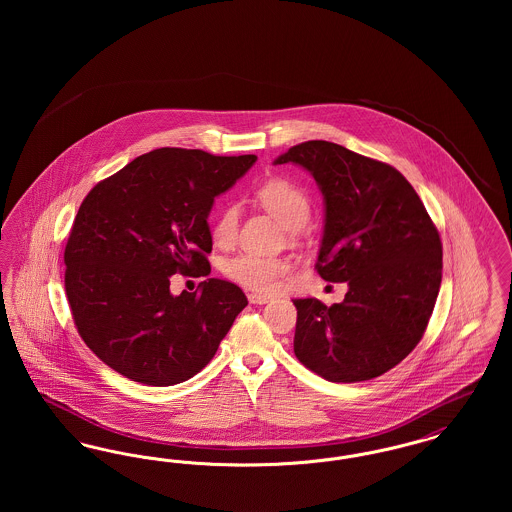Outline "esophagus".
Instances as JSON below:
<instances>
[{
	"mask_svg": "<svg viewBox=\"0 0 512 512\" xmlns=\"http://www.w3.org/2000/svg\"><path fill=\"white\" fill-rule=\"evenodd\" d=\"M247 299H249V303H253V305H265V303L270 301L268 295H261V293H249Z\"/></svg>",
	"mask_w": 512,
	"mask_h": 512,
	"instance_id": "1",
	"label": "esophagus"
}]
</instances>
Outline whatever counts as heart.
Returning <instances> with one entry per match:
<instances>
[{
	"label": "heart",
	"instance_id": "obj_1",
	"mask_svg": "<svg viewBox=\"0 0 512 512\" xmlns=\"http://www.w3.org/2000/svg\"><path fill=\"white\" fill-rule=\"evenodd\" d=\"M257 201L284 226L297 230L311 217V201L307 194L286 178H270L257 190ZM240 209L236 203H226L213 220L211 236L220 247L234 244L238 236ZM293 265L282 257H265L255 253H240L228 259L222 272L236 284L259 293L276 292L292 274Z\"/></svg>",
	"mask_w": 512,
	"mask_h": 512
}]
</instances>
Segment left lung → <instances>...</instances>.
Returning <instances> with one entry per match:
<instances>
[{
	"instance_id": "left-lung-1",
	"label": "left lung",
	"mask_w": 512,
	"mask_h": 512,
	"mask_svg": "<svg viewBox=\"0 0 512 512\" xmlns=\"http://www.w3.org/2000/svg\"><path fill=\"white\" fill-rule=\"evenodd\" d=\"M311 172L326 201L315 268L326 282H347L341 303L293 299V351L328 382L382 376L422 340L443 268L438 228L409 180L388 163L311 140L276 165Z\"/></svg>"
}]
</instances>
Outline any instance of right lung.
<instances>
[{"instance_id":"obj_1","label":"right lung","mask_w":512,"mask_h":512,"mask_svg":"<svg viewBox=\"0 0 512 512\" xmlns=\"http://www.w3.org/2000/svg\"><path fill=\"white\" fill-rule=\"evenodd\" d=\"M255 155L161 147L84 197L65 245L74 326L99 359L146 386L186 382L207 365L247 305L232 282L207 278L171 293L172 274L207 276V217Z\"/></svg>"}]
</instances>
